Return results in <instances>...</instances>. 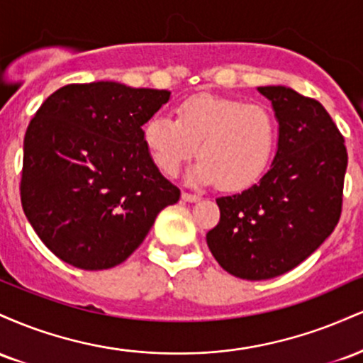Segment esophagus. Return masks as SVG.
<instances>
[{"instance_id":"obj_1","label":"esophagus","mask_w":363,"mask_h":363,"mask_svg":"<svg viewBox=\"0 0 363 363\" xmlns=\"http://www.w3.org/2000/svg\"><path fill=\"white\" fill-rule=\"evenodd\" d=\"M182 199H184V201H187V203H196V201H199V196L198 194H191V193H182Z\"/></svg>"}]
</instances>
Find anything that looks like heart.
<instances>
[{
    "instance_id": "b5f03b06",
    "label": "heart",
    "mask_w": 363,
    "mask_h": 363,
    "mask_svg": "<svg viewBox=\"0 0 363 363\" xmlns=\"http://www.w3.org/2000/svg\"><path fill=\"white\" fill-rule=\"evenodd\" d=\"M141 135L152 160L167 176H176L198 150L191 182H220L225 191H242L256 184L272 164L278 124L261 104L198 94L179 104L176 118L153 114Z\"/></svg>"
}]
</instances>
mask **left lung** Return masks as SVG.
Wrapping results in <instances>:
<instances>
[{
	"label": "left lung",
	"mask_w": 363,
	"mask_h": 363,
	"mask_svg": "<svg viewBox=\"0 0 363 363\" xmlns=\"http://www.w3.org/2000/svg\"><path fill=\"white\" fill-rule=\"evenodd\" d=\"M278 121L272 169L240 194L216 199L206 234L225 272L242 280L280 277L311 256L338 225L348 153L318 101L286 86H259Z\"/></svg>",
	"instance_id": "left-lung-1"
}]
</instances>
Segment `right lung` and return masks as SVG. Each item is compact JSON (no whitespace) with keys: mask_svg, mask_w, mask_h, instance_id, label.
Returning <instances> with one entry per match:
<instances>
[{"mask_svg":"<svg viewBox=\"0 0 363 363\" xmlns=\"http://www.w3.org/2000/svg\"><path fill=\"white\" fill-rule=\"evenodd\" d=\"M169 90L72 83L45 99L23 140L20 198L35 234L80 269L126 261L181 191L160 174L141 126Z\"/></svg>","mask_w":363,"mask_h":363,"instance_id":"obj_1","label":"right lung"}]
</instances>
